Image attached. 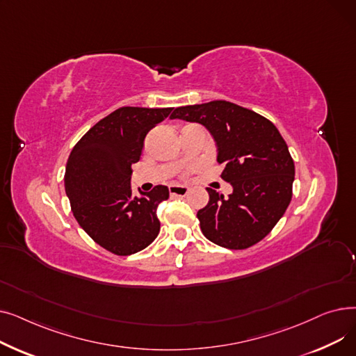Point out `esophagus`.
Returning a JSON list of instances; mask_svg holds the SVG:
<instances>
[{
  "mask_svg": "<svg viewBox=\"0 0 356 356\" xmlns=\"http://www.w3.org/2000/svg\"><path fill=\"white\" fill-rule=\"evenodd\" d=\"M168 192L173 196H186L189 193L188 186H181V184H170L168 186Z\"/></svg>",
  "mask_w": 356,
  "mask_h": 356,
  "instance_id": "esophagus-1",
  "label": "esophagus"
}]
</instances>
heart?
<instances>
[{"label":"heart","mask_w":356,"mask_h":356,"mask_svg":"<svg viewBox=\"0 0 356 356\" xmlns=\"http://www.w3.org/2000/svg\"><path fill=\"white\" fill-rule=\"evenodd\" d=\"M188 173H189V170H184V172H183V175H188Z\"/></svg>","instance_id":"b5f03b06"}]
</instances>
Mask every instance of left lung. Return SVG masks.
Instances as JSON below:
<instances>
[{
	"label": "left lung",
	"instance_id": "1",
	"mask_svg": "<svg viewBox=\"0 0 356 356\" xmlns=\"http://www.w3.org/2000/svg\"><path fill=\"white\" fill-rule=\"evenodd\" d=\"M208 128L218 147L220 177L234 192L208 188L209 202L197 212L200 229L213 244L245 250L266 238L289 208L294 161L275 125L228 101L179 106L170 115Z\"/></svg>",
	"mask_w": 356,
	"mask_h": 356
}]
</instances>
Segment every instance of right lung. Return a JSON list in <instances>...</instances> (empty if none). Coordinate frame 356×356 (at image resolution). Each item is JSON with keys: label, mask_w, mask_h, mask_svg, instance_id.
Here are the masks:
<instances>
[{"label": "right lung", "mask_w": 356, "mask_h": 356, "mask_svg": "<svg viewBox=\"0 0 356 356\" xmlns=\"http://www.w3.org/2000/svg\"><path fill=\"white\" fill-rule=\"evenodd\" d=\"M173 108L122 106L93 125L73 147L66 163L65 189L72 212L98 245L115 255L148 247L160 231L159 203L168 199L167 186L152 192L131 191L133 165L144 138L170 115Z\"/></svg>", "instance_id": "1"}]
</instances>
